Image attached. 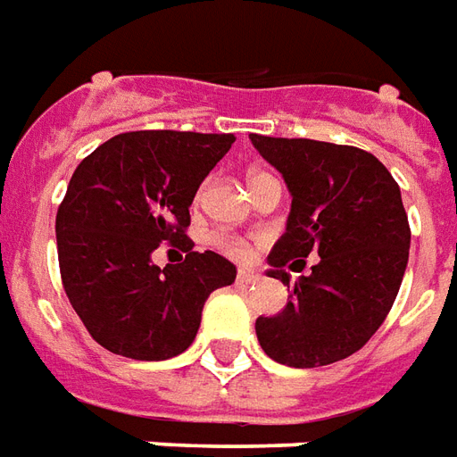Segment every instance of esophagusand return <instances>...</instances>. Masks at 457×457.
<instances>
[{"instance_id": "esophagus-1", "label": "esophagus", "mask_w": 457, "mask_h": 457, "mask_svg": "<svg viewBox=\"0 0 457 457\" xmlns=\"http://www.w3.org/2000/svg\"><path fill=\"white\" fill-rule=\"evenodd\" d=\"M236 279H238V285H253V282H258V279H261V275H258V272H253V270H238Z\"/></svg>"}]
</instances>
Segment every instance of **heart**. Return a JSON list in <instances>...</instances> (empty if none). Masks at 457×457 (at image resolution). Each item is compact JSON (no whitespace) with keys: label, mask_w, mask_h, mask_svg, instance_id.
<instances>
[{"label":"heart","mask_w":457,"mask_h":457,"mask_svg":"<svg viewBox=\"0 0 457 457\" xmlns=\"http://www.w3.org/2000/svg\"><path fill=\"white\" fill-rule=\"evenodd\" d=\"M261 175L262 172H253L251 178H248V182H253L255 178H261ZM204 192L206 182L196 189V202L204 199ZM212 243H214V248H219V251L224 253V255H228V258H233V261H251L253 258L251 243L245 241V238H241V236H236V233H214V236H212Z\"/></svg>","instance_id":"heart-1"}]
</instances>
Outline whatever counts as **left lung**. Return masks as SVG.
<instances>
[{
  "mask_svg": "<svg viewBox=\"0 0 457 457\" xmlns=\"http://www.w3.org/2000/svg\"><path fill=\"white\" fill-rule=\"evenodd\" d=\"M251 141L292 192L287 231L268 255V275L289 287L282 270L289 261L321 258L295 282L282 314L255 321L258 341L289 368L343 361L375 336L404 278L411 228L399 185L372 153L353 145L258 133Z\"/></svg>",
  "mask_w": 457,
  "mask_h": 457,
  "instance_id": "1",
  "label": "left lung"
}]
</instances>
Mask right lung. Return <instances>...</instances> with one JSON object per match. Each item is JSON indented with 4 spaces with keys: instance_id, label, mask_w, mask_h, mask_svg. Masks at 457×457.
<instances>
[{
    "instance_id": "add662e5",
    "label": "right lung",
    "mask_w": 457,
    "mask_h": 457,
    "mask_svg": "<svg viewBox=\"0 0 457 457\" xmlns=\"http://www.w3.org/2000/svg\"><path fill=\"white\" fill-rule=\"evenodd\" d=\"M233 133L129 131L102 143L70 178L55 216L62 287L102 348L133 361L187 351L206 297L236 279L187 238L189 204ZM165 242L175 266L152 265Z\"/></svg>"
}]
</instances>
